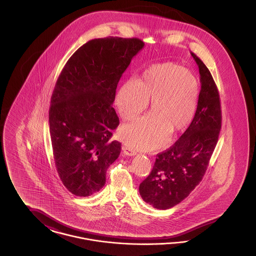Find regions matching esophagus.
<instances>
[{
	"mask_svg": "<svg viewBox=\"0 0 256 256\" xmlns=\"http://www.w3.org/2000/svg\"><path fill=\"white\" fill-rule=\"evenodd\" d=\"M122 152L126 154V156H134L136 154V152H134V150L128 146H122Z\"/></svg>",
	"mask_w": 256,
	"mask_h": 256,
	"instance_id": "esophagus-1",
	"label": "esophagus"
}]
</instances>
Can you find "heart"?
<instances>
[{"label":"heart","mask_w":256,"mask_h":256,"mask_svg":"<svg viewBox=\"0 0 256 256\" xmlns=\"http://www.w3.org/2000/svg\"><path fill=\"white\" fill-rule=\"evenodd\" d=\"M200 86L195 74L174 62L156 64L140 80L130 78L120 88L116 106L124 121L134 120L146 110L152 112L119 130V138L132 148L148 150L161 146L169 134L183 130L195 116Z\"/></svg>","instance_id":"obj_1"}]
</instances>
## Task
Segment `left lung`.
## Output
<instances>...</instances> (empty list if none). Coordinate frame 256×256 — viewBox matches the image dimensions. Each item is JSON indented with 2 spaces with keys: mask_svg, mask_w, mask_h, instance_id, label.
Segmentation results:
<instances>
[{
  "mask_svg": "<svg viewBox=\"0 0 256 256\" xmlns=\"http://www.w3.org/2000/svg\"><path fill=\"white\" fill-rule=\"evenodd\" d=\"M200 91L193 121L180 139L156 154L152 170L139 186L146 204L156 209L178 204L202 182L217 145L222 126L219 91L204 63L194 52Z\"/></svg>",
  "mask_w": 256,
  "mask_h": 256,
  "instance_id": "obj_1",
  "label": "left lung"
}]
</instances>
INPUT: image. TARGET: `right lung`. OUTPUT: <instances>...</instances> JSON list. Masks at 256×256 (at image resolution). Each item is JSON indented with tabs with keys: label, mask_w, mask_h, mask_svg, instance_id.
Returning a JSON list of instances; mask_svg holds the SVG:
<instances>
[{
	"label": "right lung",
	"mask_w": 256,
	"mask_h": 256,
	"mask_svg": "<svg viewBox=\"0 0 256 256\" xmlns=\"http://www.w3.org/2000/svg\"><path fill=\"white\" fill-rule=\"evenodd\" d=\"M143 47L138 38L90 40L74 52L56 80L50 141L61 182L74 196L98 192L121 152V143L111 140L120 122L112 104L122 73Z\"/></svg>",
	"instance_id": "add662e5"
}]
</instances>
